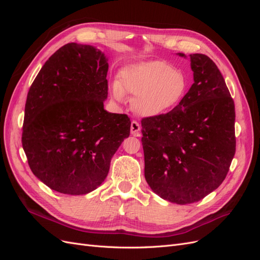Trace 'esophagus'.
Segmentation results:
<instances>
[{"mask_svg": "<svg viewBox=\"0 0 260 260\" xmlns=\"http://www.w3.org/2000/svg\"><path fill=\"white\" fill-rule=\"evenodd\" d=\"M130 131H131V135L135 136V137H139L140 136V131H141V125L138 121L136 120H132L131 121V125H130Z\"/></svg>", "mask_w": 260, "mask_h": 260, "instance_id": "obj_1", "label": "esophagus"}]
</instances>
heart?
Wrapping results in <instances>:
<instances>
[{"instance_id":"b5f03b06","label":"heart","mask_w":260,"mask_h":260,"mask_svg":"<svg viewBox=\"0 0 260 260\" xmlns=\"http://www.w3.org/2000/svg\"><path fill=\"white\" fill-rule=\"evenodd\" d=\"M187 78L182 70L162 60L142 61L125 67L121 82L113 83V98L121 102L127 92L133 99L132 109L138 115L154 117L169 112L185 95Z\"/></svg>"}]
</instances>
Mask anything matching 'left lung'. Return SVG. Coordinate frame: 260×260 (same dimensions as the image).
Here are the masks:
<instances>
[{"instance_id":"left-lung-1","label":"left lung","mask_w":260,"mask_h":260,"mask_svg":"<svg viewBox=\"0 0 260 260\" xmlns=\"http://www.w3.org/2000/svg\"><path fill=\"white\" fill-rule=\"evenodd\" d=\"M190 59L194 83L179 105L141 120L146 182L180 205L215 191L235 154L234 102L223 77L207 55Z\"/></svg>"}]
</instances>
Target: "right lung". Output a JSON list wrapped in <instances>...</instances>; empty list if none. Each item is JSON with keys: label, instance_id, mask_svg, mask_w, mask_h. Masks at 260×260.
<instances>
[{"label": "right lung", "instance_id": "add662e5", "mask_svg": "<svg viewBox=\"0 0 260 260\" xmlns=\"http://www.w3.org/2000/svg\"><path fill=\"white\" fill-rule=\"evenodd\" d=\"M107 58L92 45L61 46L39 72L25 106L22 148L34 175L52 190L90 193L108 175L130 135V118L104 109Z\"/></svg>", "mask_w": 260, "mask_h": 260}]
</instances>
